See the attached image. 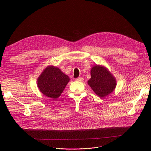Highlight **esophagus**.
<instances>
[{
    "label": "esophagus",
    "mask_w": 151,
    "mask_h": 151,
    "mask_svg": "<svg viewBox=\"0 0 151 151\" xmlns=\"http://www.w3.org/2000/svg\"><path fill=\"white\" fill-rule=\"evenodd\" d=\"M83 80H84V78H82V77L78 78H76V81H80V82H82V81H83Z\"/></svg>",
    "instance_id": "esophagus-1"
}]
</instances>
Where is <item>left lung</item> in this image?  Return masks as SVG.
Here are the masks:
<instances>
[{"label": "left lung", "mask_w": 151, "mask_h": 151, "mask_svg": "<svg viewBox=\"0 0 151 151\" xmlns=\"http://www.w3.org/2000/svg\"><path fill=\"white\" fill-rule=\"evenodd\" d=\"M91 78L88 83L99 97H105L114 90L116 79L106 67L95 65L91 70Z\"/></svg>", "instance_id": "8db88e82"}]
</instances>
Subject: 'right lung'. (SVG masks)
Segmentation results:
<instances>
[{
    "label": "right lung",
    "instance_id": "right-lung-1",
    "mask_svg": "<svg viewBox=\"0 0 151 151\" xmlns=\"http://www.w3.org/2000/svg\"><path fill=\"white\" fill-rule=\"evenodd\" d=\"M69 81V77L59 68L51 65L38 78L37 86L45 96L54 100L60 96Z\"/></svg>",
    "mask_w": 151,
    "mask_h": 151
}]
</instances>
